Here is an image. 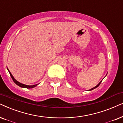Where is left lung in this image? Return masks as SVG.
Instances as JSON below:
<instances>
[{"label": "left lung", "mask_w": 123, "mask_h": 123, "mask_svg": "<svg viewBox=\"0 0 123 123\" xmlns=\"http://www.w3.org/2000/svg\"><path fill=\"white\" fill-rule=\"evenodd\" d=\"M102 80H101V81H100V82H99V83H98V84L97 85V86H94V88H92V89H89V91H92V90H93V89H95V88H97V87H98V86H99V84H101V82H102Z\"/></svg>", "instance_id": "obj_1"}]
</instances>
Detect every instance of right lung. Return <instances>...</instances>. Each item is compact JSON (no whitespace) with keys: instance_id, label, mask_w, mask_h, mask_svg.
Masks as SVG:
<instances>
[{"instance_id":"obj_1","label":"right lung","mask_w":123,"mask_h":123,"mask_svg":"<svg viewBox=\"0 0 123 123\" xmlns=\"http://www.w3.org/2000/svg\"><path fill=\"white\" fill-rule=\"evenodd\" d=\"M7 70L8 71H9V74H10V75L11 76V78H12V80H13V81L14 82V83L15 84H16L17 85V86H20V87H22V88H28V89H29V88H34L36 86H37V85H38L39 84H35V85H33V86H28V85H25V84H22V83H19V81H18L17 80H16L14 78V77L13 75H12V74L11 73V72L9 71V70H8V68H7Z\"/></svg>"}]
</instances>
